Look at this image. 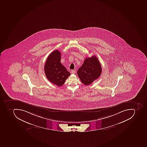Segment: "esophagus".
<instances>
[{
    "label": "esophagus",
    "mask_w": 147,
    "mask_h": 147,
    "mask_svg": "<svg viewBox=\"0 0 147 147\" xmlns=\"http://www.w3.org/2000/svg\"><path fill=\"white\" fill-rule=\"evenodd\" d=\"M71 74H75L76 71L75 70H72V71H71Z\"/></svg>",
    "instance_id": "esophagus-1"
}]
</instances>
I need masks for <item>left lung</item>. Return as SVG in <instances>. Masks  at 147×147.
<instances>
[{"label": "left lung", "instance_id": "8db88e82", "mask_svg": "<svg viewBox=\"0 0 147 147\" xmlns=\"http://www.w3.org/2000/svg\"><path fill=\"white\" fill-rule=\"evenodd\" d=\"M101 72V66L95 56L86 58L77 72L81 82L87 86L99 78Z\"/></svg>", "mask_w": 147, "mask_h": 147}]
</instances>
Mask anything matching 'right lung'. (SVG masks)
I'll return each instance as SVG.
<instances>
[{"mask_svg": "<svg viewBox=\"0 0 147 147\" xmlns=\"http://www.w3.org/2000/svg\"><path fill=\"white\" fill-rule=\"evenodd\" d=\"M61 53L58 50L52 52L48 56L45 65L46 78L53 84L60 87L71 73L60 63Z\"/></svg>", "mask_w": 147, "mask_h": 147, "instance_id": "obj_1", "label": "right lung"}]
</instances>
